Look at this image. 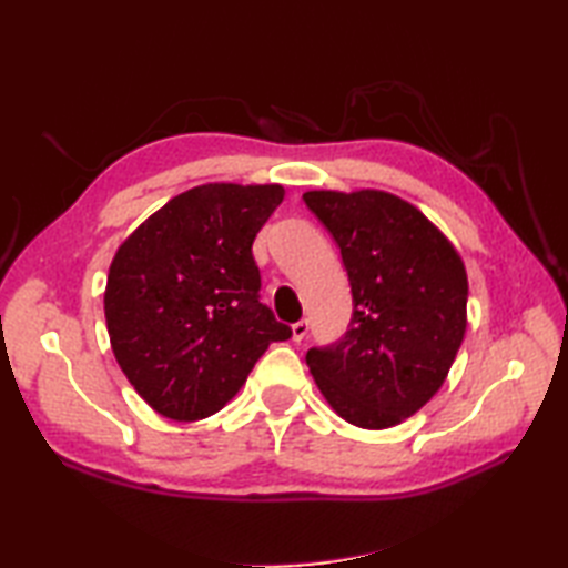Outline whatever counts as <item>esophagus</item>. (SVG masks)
Returning a JSON list of instances; mask_svg holds the SVG:
<instances>
[{"mask_svg":"<svg viewBox=\"0 0 568 568\" xmlns=\"http://www.w3.org/2000/svg\"><path fill=\"white\" fill-rule=\"evenodd\" d=\"M307 329H310V324H307V320H300V322H295L293 324V342H303L305 336H307Z\"/></svg>","mask_w":568,"mask_h":568,"instance_id":"34e87169","label":"esophagus"}]
</instances>
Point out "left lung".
<instances>
[{
  "label": "left lung",
  "mask_w": 568,
  "mask_h": 568,
  "mask_svg": "<svg viewBox=\"0 0 568 568\" xmlns=\"http://www.w3.org/2000/svg\"><path fill=\"white\" fill-rule=\"evenodd\" d=\"M342 248L354 315L342 342L310 348L317 388L342 419L388 429L425 407L466 334L468 277L449 239L383 190H310Z\"/></svg>",
  "instance_id": "1"
}]
</instances>
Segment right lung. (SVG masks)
Returning <instances> with one entry per match:
<instances>
[{
    "instance_id": "right-lung-1",
    "label": "right lung",
    "mask_w": 568,
    "mask_h": 568,
    "mask_svg": "<svg viewBox=\"0 0 568 568\" xmlns=\"http://www.w3.org/2000/svg\"><path fill=\"white\" fill-rule=\"evenodd\" d=\"M283 185L207 183L168 200L116 248L104 291L112 352L155 413L192 422L232 400L271 342L253 239Z\"/></svg>"
}]
</instances>
